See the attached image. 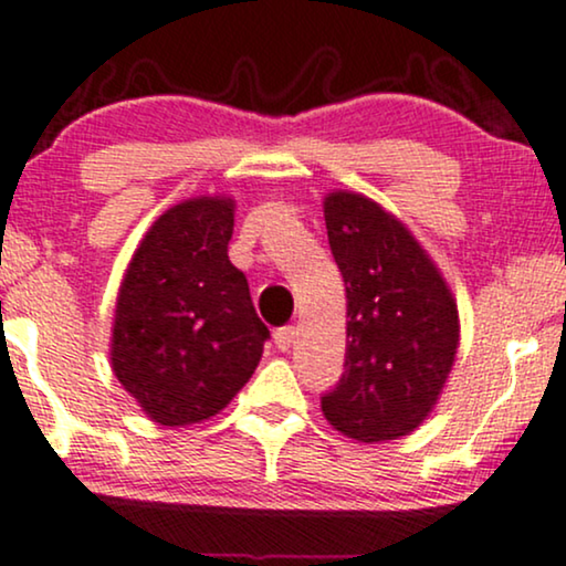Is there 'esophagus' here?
<instances>
[{
    "instance_id": "1",
    "label": "esophagus",
    "mask_w": 566,
    "mask_h": 566,
    "mask_svg": "<svg viewBox=\"0 0 566 566\" xmlns=\"http://www.w3.org/2000/svg\"><path fill=\"white\" fill-rule=\"evenodd\" d=\"M294 336H296V331H294V327H291V325H285V327H277V331H275V336H272V338H275V346L281 348V352H289L291 344H294Z\"/></svg>"
}]
</instances>
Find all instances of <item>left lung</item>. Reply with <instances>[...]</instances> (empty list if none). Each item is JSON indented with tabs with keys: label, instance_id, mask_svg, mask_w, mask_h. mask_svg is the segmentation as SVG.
<instances>
[{
	"label": "left lung",
	"instance_id": "1",
	"mask_svg": "<svg viewBox=\"0 0 566 566\" xmlns=\"http://www.w3.org/2000/svg\"><path fill=\"white\" fill-rule=\"evenodd\" d=\"M325 228L348 319L344 375L323 411L354 441H396L430 415L449 378L457 304L415 235L373 199L331 193Z\"/></svg>",
	"mask_w": 566,
	"mask_h": 566
}]
</instances>
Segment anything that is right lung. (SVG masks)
I'll use <instances>...</instances> for the list:
<instances>
[{"mask_svg": "<svg viewBox=\"0 0 566 566\" xmlns=\"http://www.w3.org/2000/svg\"><path fill=\"white\" fill-rule=\"evenodd\" d=\"M230 235V199L176 205L144 235L120 285L113 369L167 428L218 415L254 375L270 338L247 275L228 260Z\"/></svg>", "mask_w": 566, "mask_h": 566, "instance_id": "add662e5", "label": "right lung"}]
</instances>
